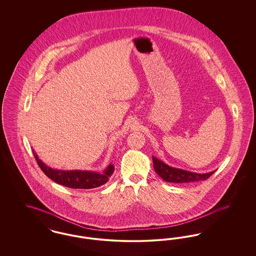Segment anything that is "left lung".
<instances>
[{
    "label": "left lung",
    "instance_id": "left-lung-1",
    "mask_svg": "<svg viewBox=\"0 0 256 256\" xmlns=\"http://www.w3.org/2000/svg\"><path fill=\"white\" fill-rule=\"evenodd\" d=\"M152 161L154 168L156 174L164 182H167L189 183L204 180L215 172V170H213L206 174H198L178 168H174L154 156H152Z\"/></svg>",
    "mask_w": 256,
    "mask_h": 256
}]
</instances>
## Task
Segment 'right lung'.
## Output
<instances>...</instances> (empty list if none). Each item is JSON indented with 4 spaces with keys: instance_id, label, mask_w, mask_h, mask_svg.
<instances>
[{
    "instance_id": "right-lung-1",
    "label": "right lung",
    "mask_w": 256,
    "mask_h": 256,
    "mask_svg": "<svg viewBox=\"0 0 256 256\" xmlns=\"http://www.w3.org/2000/svg\"><path fill=\"white\" fill-rule=\"evenodd\" d=\"M32 154L38 166L52 182L73 189H92L108 182L114 172L113 164H110L102 172L94 170H58L52 169L40 160L34 150Z\"/></svg>"
}]
</instances>
